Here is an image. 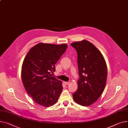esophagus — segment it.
<instances>
[{"label": "esophagus", "instance_id": "1", "mask_svg": "<svg viewBox=\"0 0 128 128\" xmlns=\"http://www.w3.org/2000/svg\"><path fill=\"white\" fill-rule=\"evenodd\" d=\"M64 83H65L66 85H69L70 82H64Z\"/></svg>", "mask_w": 128, "mask_h": 128}]
</instances>
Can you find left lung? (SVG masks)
Masks as SVG:
<instances>
[{
  "label": "left lung",
  "instance_id": "left-lung-1",
  "mask_svg": "<svg viewBox=\"0 0 128 128\" xmlns=\"http://www.w3.org/2000/svg\"><path fill=\"white\" fill-rule=\"evenodd\" d=\"M78 54L80 78L78 89L72 95L76 102L89 106L102 94L107 78V66L100 51L87 40L76 42L71 44Z\"/></svg>",
  "mask_w": 128,
  "mask_h": 128
}]
</instances>
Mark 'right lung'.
Returning <instances> with one entry per match:
<instances>
[{"mask_svg": "<svg viewBox=\"0 0 128 128\" xmlns=\"http://www.w3.org/2000/svg\"><path fill=\"white\" fill-rule=\"evenodd\" d=\"M67 45L40 42L31 48L22 67L24 86L36 104L44 107L54 105L60 96L62 81L51 76L55 64L65 52Z\"/></svg>", "mask_w": 128, "mask_h": 128, "instance_id": "right-lung-1", "label": "right lung"}]
</instances>
